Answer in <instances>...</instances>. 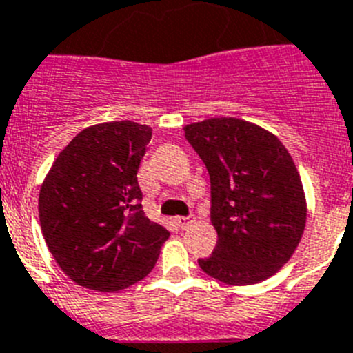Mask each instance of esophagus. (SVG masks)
<instances>
[{"label":"esophagus","instance_id":"34e87169","mask_svg":"<svg viewBox=\"0 0 353 353\" xmlns=\"http://www.w3.org/2000/svg\"><path fill=\"white\" fill-rule=\"evenodd\" d=\"M177 223H179L181 229H188L194 225L195 219L192 216V214H190V216H179V219H177Z\"/></svg>","mask_w":353,"mask_h":353}]
</instances>
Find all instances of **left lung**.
Returning <instances> with one entry per match:
<instances>
[{
  "instance_id": "1",
  "label": "left lung",
  "mask_w": 353,
  "mask_h": 353,
  "mask_svg": "<svg viewBox=\"0 0 353 353\" xmlns=\"http://www.w3.org/2000/svg\"><path fill=\"white\" fill-rule=\"evenodd\" d=\"M185 137L210 174L211 223L219 234L199 266L232 286L265 281L288 263L305 228L293 158L275 134L234 117L188 124Z\"/></svg>"
}]
</instances>
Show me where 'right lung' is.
<instances>
[{
	"mask_svg": "<svg viewBox=\"0 0 353 353\" xmlns=\"http://www.w3.org/2000/svg\"><path fill=\"white\" fill-rule=\"evenodd\" d=\"M149 125H90L54 159L39 195L44 240L79 286L119 291L145 277L170 232L142 210L137 172L151 142Z\"/></svg>",
	"mask_w": 353,
	"mask_h": 353,
	"instance_id": "right-lung-1",
	"label": "right lung"
}]
</instances>
